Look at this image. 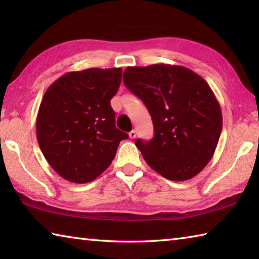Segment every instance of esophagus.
Here are the masks:
<instances>
[{
  "label": "esophagus",
  "mask_w": 259,
  "mask_h": 259,
  "mask_svg": "<svg viewBox=\"0 0 259 259\" xmlns=\"http://www.w3.org/2000/svg\"><path fill=\"white\" fill-rule=\"evenodd\" d=\"M136 136H137V131H136V130H133V131H130V133H129V137L131 139H135Z\"/></svg>",
  "instance_id": "esophagus-1"
}]
</instances>
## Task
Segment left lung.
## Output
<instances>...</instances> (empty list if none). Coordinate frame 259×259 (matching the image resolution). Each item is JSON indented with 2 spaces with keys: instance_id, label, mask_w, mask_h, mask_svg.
I'll return each instance as SVG.
<instances>
[{
  "instance_id": "8db88e82",
  "label": "left lung",
  "mask_w": 259,
  "mask_h": 259,
  "mask_svg": "<svg viewBox=\"0 0 259 259\" xmlns=\"http://www.w3.org/2000/svg\"><path fill=\"white\" fill-rule=\"evenodd\" d=\"M123 82L152 116L154 137L135 142L146 163L175 182L202 171L223 126L221 106L208 83L191 69L166 64L126 67Z\"/></svg>"
}]
</instances>
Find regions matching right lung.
Returning <instances> with one entry per match:
<instances>
[{
	"instance_id": "obj_1",
	"label": "right lung",
	"mask_w": 259,
	"mask_h": 259,
	"mask_svg": "<svg viewBox=\"0 0 259 259\" xmlns=\"http://www.w3.org/2000/svg\"><path fill=\"white\" fill-rule=\"evenodd\" d=\"M121 77V68L69 72L43 96L37 142L48 163L66 181H95L112 163L121 140L128 138L115 126L111 106Z\"/></svg>"
}]
</instances>
